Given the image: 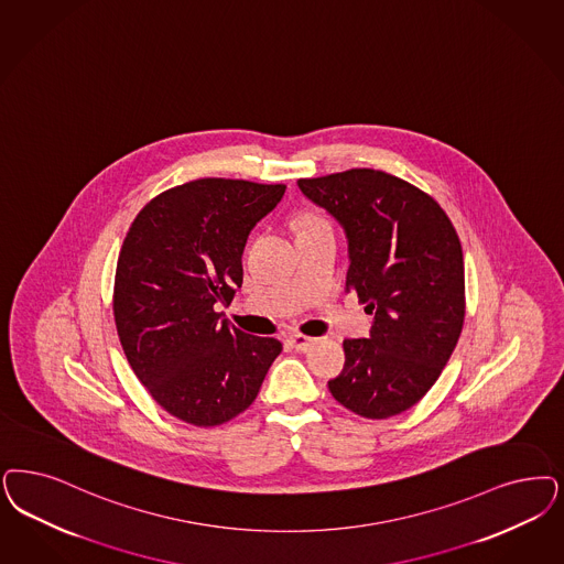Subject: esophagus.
Returning <instances> with one entry per match:
<instances>
[{
  "label": "esophagus",
  "mask_w": 564,
  "mask_h": 564,
  "mask_svg": "<svg viewBox=\"0 0 564 564\" xmlns=\"http://www.w3.org/2000/svg\"><path fill=\"white\" fill-rule=\"evenodd\" d=\"M288 344H290V348H293V350L306 351L314 344V339L308 337V335H302V333H293V335L288 337Z\"/></svg>",
  "instance_id": "obj_1"
}]
</instances>
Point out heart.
Returning <instances> with one entry per match:
<instances>
[{"label": "heart", "mask_w": 564, "mask_h": 564, "mask_svg": "<svg viewBox=\"0 0 564 564\" xmlns=\"http://www.w3.org/2000/svg\"><path fill=\"white\" fill-rule=\"evenodd\" d=\"M295 231L300 234V231H306V229H312V227H321V225H329L323 216H318V214L314 213H302L297 218H295Z\"/></svg>", "instance_id": "1"}]
</instances>
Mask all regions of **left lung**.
I'll list each match as a JSON object with an SVG mask.
<instances>
[{"instance_id":"left-lung-1","label":"left lung","mask_w":564,"mask_h":564,"mask_svg":"<svg viewBox=\"0 0 564 564\" xmlns=\"http://www.w3.org/2000/svg\"><path fill=\"white\" fill-rule=\"evenodd\" d=\"M297 187L341 225L346 290L375 316L369 337L344 341L333 398L365 419L412 409L442 375L465 323L456 229L431 195L381 171L300 178Z\"/></svg>"}]
</instances>
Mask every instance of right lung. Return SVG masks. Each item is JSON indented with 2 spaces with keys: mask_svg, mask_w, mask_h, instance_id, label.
<instances>
[{
  "mask_svg": "<svg viewBox=\"0 0 564 564\" xmlns=\"http://www.w3.org/2000/svg\"><path fill=\"white\" fill-rule=\"evenodd\" d=\"M285 185L197 178L154 197L120 248L118 337L155 402L195 427L231 421L256 400L281 341L220 318L241 288L248 235Z\"/></svg>",
  "mask_w": 564,
  "mask_h": 564,
  "instance_id": "right-lung-1",
  "label": "right lung"
}]
</instances>
